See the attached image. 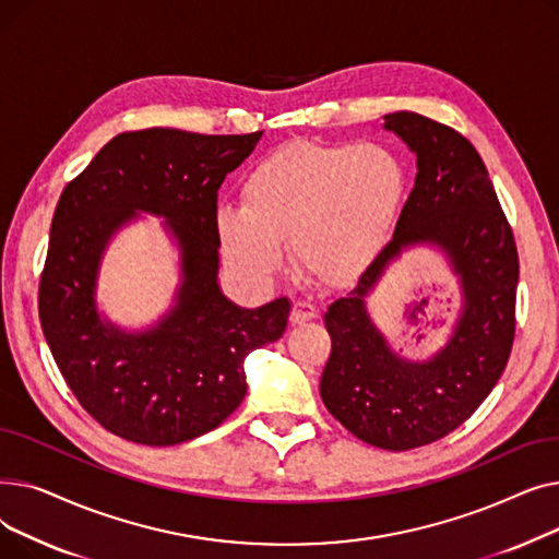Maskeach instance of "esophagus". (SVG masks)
Masks as SVG:
<instances>
[{
    "label": "esophagus",
    "instance_id": "34e87169",
    "mask_svg": "<svg viewBox=\"0 0 559 559\" xmlns=\"http://www.w3.org/2000/svg\"><path fill=\"white\" fill-rule=\"evenodd\" d=\"M317 314V308L310 301H295L292 306V324H304V321L312 319Z\"/></svg>",
    "mask_w": 559,
    "mask_h": 559
}]
</instances>
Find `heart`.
<instances>
[{"label": "heart", "mask_w": 559, "mask_h": 559, "mask_svg": "<svg viewBox=\"0 0 559 559\" xmlns=\"http://www.w3.org/2000/svg\"><path fill=\"white\" fill-rule=\"evenodd\" d=\"M407 197L403 160L385 144H285L253 165L245 205H219L215 230L235 270L270 278L292 242L326 283L360 276L383 255Z\"/></svg>", "instance_id": "heart-1"}]
</instances>
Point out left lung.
Here are the masks:
<instances>
[{"label":"left lung","mask_w":559,"mask_h":559,"mask_svg":"<svg viewBox=\"0 0 559 559\" xmlns=\"http://www.w3.org/2000/svg\"><path fill=\"white\" fill-rule=\"evenodd\" d=\"M383 129L417 156L415 188L383 255L324 312L331 358L319 394L362 442L409 451L464 424L501 378L514 340L519 258L472 142L409 110L385 115ZM413 248L442 254L461 289L452 333L426 359L401 355L366 308L391 264Z\"/></svg>","instance_id":"8db88e82"}]
</instances>
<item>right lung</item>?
<instances>
[{"label":"right lung","mask_w":559,"mask_h":559,"mask_svg":"<svg viewBox=\"0 0 559 559\" xmlns=\"http://www.w3.org/2000/svg\"><path fill=\"white\" fill-rule=\"evenodd\" d=\"M262 131L144 129L106 142L63 190L40 278V324L72 394L112 435L183 444L217 428L247 394L245 360L276 342L292 304H233L219 285L217 190ZM142 214L160 216L180 281L150 325L122 328L98 299L105 253Z\"/></svg>","instance_id":"right-lung-1"}]
</instances>
